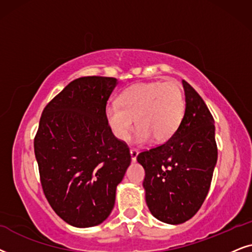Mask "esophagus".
<instances>
[{
    "instance_id": "34e87169",
    "label": "esophagus",
    "mask_w": 252,
    "mask_h": 252,
    "mask_svg": "<svg viewBox=\"0 0 252 252\" xmlns=\"http://www.w3.org/2000/svg\"><path fill=\"white\" fill-rule=\"evenodd\" d=\"M130 156H131V160L135 162V161L137 160V156H138V151H137L136 149H131L130 150Z\"/></svg>"
}]
</instances>
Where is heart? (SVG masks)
Wrapping results in <instances>:
<instances>
[{
	"label": "heart",
	"instance_id": "1",
	"mask_svg": "<svg viewBox=\"0 0 252 252\" xmlns=\"http://www.w3.org/2000/svg\"><path fill=\"white\" fill-rule=\"evenodd\" d=\"M186 100L180 84L152 82L136 84L119 98V106L106 108V119L114 136L120 140L129 138L136 121V140L150 138L162 143L173 137L182 122Z\"/></svg>",
	"mask_w": 252,
	"mask_h": 252
}]
</instances>
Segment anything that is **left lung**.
I'll list each match as a JSON object with an SVG mask.
<instances>
[{
	"label": "left lung",
	"mask_w": 252,
	"mask_h": 252,
	"mask_svg": "<svg viewBox=\"0 0 252 252\" xmlns=\"http://www.w3.org/2000/svg\"><path fill=\"white\" fill-rule=\"evenodd\" d=\"M182 84L186 112L177 131L137 157L145 169L143 187L150 212L170 224L186 222L198 212L218 159L212 114L196 90L186 80Z\"/></svg>",
	"instance_id": "1"
}]
</instances>
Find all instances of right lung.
<instances>
[{
    "mask_svg": "<svg viewBox=\"0 0 252 252\" xmlns=\"http://www.w3.org/2000/svg\"><path fill=\"white\" fill-rule=\"evenodd\" d=\"M117 79L80 77L43 109L34 138L40 182L49 205L73 227L105 221L126 172L129 147L113 135L106 106Z\"/></svg>",
    "mask_w": 252,
    "mask_h": 252,
    "instance_id": "obj_1",
    "label": "right lung"
}]
</instances>
